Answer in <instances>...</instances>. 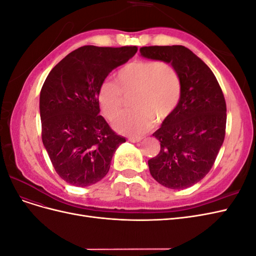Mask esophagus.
<instances>
[{"mask_svg": "<svg viewBox=\"0 0 256 256\" xmlns=\"http://www.w3.org/2000/svg\"><path fill=\"white\" fill-rule=\"evenodd\" d=\"M128 140L132 143H138L142 140V136H129Z\"/></svg>", "mask_w": 256, "mask_h": 256, "instance_id": "34e87169", "label": "esophagus"}]
</instances>
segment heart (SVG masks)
<instances>
[{"instance_id": "heart-1", "label": "heart", "mask_w": 256, "mask_h": 256, "mask_svg": "<svg viewBox=\"0 0 256 256\" xmlns=\"http://www.w3.org/2000/svg\"><path fill=\"white\" fill-rule=\"evenodd\" d=\"M182 92L180 76L164 62L138 60L122 66L115 74V84L104 82L99 88L98 100L108 120L120 114L124 97H130L132 109L124 113L114 122L120 134L140 136L154 124V118L161 122L173 113Z\"/></svg>"}]
</instances>
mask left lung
Here are the masks:
<instances>
[{
  "instance_id": "obj_1",
  "label": "left lung",
  "mask_w": 256,
  "mask_h": 256,
  "mask_svg": "<svg viewBox=\"0 0 256 256\" xmlns=\"http://www.w3.org/2000/svg\"><path fill=\"white\" fill-rule=\"evenodd\" d=\"M143 58L171 64L180 76V98L173 113L152 136L160 152L148 160L160 184L180 190L210 171L226 136V104L214 72L184 46L140 48Z\"/></svg>"
}]
</instances>
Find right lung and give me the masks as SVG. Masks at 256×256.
I'll return each mask as SVG.
<instances>
[{
  "label": "right lung",
  "instance_id": "1",
  "mask_svg": "<svg viewBox=\"0 0 256 256\" xmlns=\"http://www.w3.org/2000/svg\"><path fill=\"white\" fill-rule=\"evenodd\" d=\"M138 47H83L53 67L40 98L42 138L58 176L76 187L102 180L118 147L116 134L99 115L98 92L113 69L128 62Z\"/></svg>",
  "mask_w": 256,
  "mask_h": 256
}]
</instances>
